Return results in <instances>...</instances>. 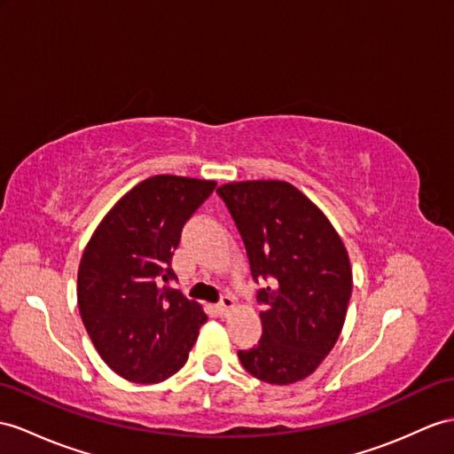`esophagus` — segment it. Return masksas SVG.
Here are the masks:
<instances>
[{
    "label": "esophagus",
    "instance_id": "esophagus-1",
    "mask_svg": "<svg viewBox=\"0 0 454 454\" xmlns=\"http://www.w3.org/2000/svg\"><path fill=\"white\" fill-rule=\"evenodd\" d=\"M233 308H235V298L233 296H231V294L221 296V301L217 302V312L221 316H227L231 310H233Z\"/></svg>",
    "mask_w": 454,
    "mask_h": 454
}]
</instances>
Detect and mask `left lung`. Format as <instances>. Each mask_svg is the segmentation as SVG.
Masks as SVG:
<instances>
[{"label":"left lung","instance_id":"1","mask_svg":"<svg viewBox=\"0 0 454 454\" xmlns=\"http://www.w3.org/2000/svg\"><path fill=\"white\" fill-rule=\"evenodd\" d=\"M247 248L258 291L262 339L239 350L260 381L308 378L340 335L352 293L345 245L314 202L285 181L229 183L217 189Z\"/></svg>","mask_w":454,"mask_h":454}]
</instances>
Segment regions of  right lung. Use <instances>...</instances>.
Segmentation results:
<instances>
[{
	"label": "right lung",
	"instance_id": "right-lung-1",
	"mask_svg": "<svg viewBox=\"0 0 454 454\" xmlns=\"http://www.w3.org/2000/svg\"><path fill=\"white\" fill-rule=\"evenodd\" d=\"M214 181L156 175L109 209L88 240L76 298L98 355L121 378L160 383L179 372L207 316L169 281L186 221Z\"/></svg>",
	"mask_w": 454,
	"mask_h": 454
}]
</instances>
